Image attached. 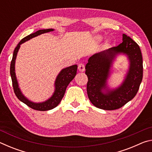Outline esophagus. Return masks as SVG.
Instances as JSON below:
<instances>
[{
    "instance_id": "esophagus-1",
    "label": "esophagus",
    "mask_w": 152,
    "mask_h": 152,
    "mask_svg": "<svg viewBox=\"0 0 152 152\" xmlns=\"http://www.w3.org/2000/svg\"><path fill=\"white\" fill-rule=\"evenodd\" d=\"M78 69L80 72H84L85 70V66L83 64H80L78 65Z\"/></svg>"
}]
</instances>
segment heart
Segmentation results:
<instances>
[{
	"label": "heart",
	"mask_w": 152,
	"mask_h": 152,
	"mask_svg": "<svg viewBox=\"0 0 152 152\" xmlns=\"http://www.w3.org/2000/svg\"><path fill=\"white\" fill-rule=\"evenodd\" d=\"M97 39H98V40H101V39H102V37H101V36H98V37H97Z\"/></svg>",
	"instance_id": "1"
}]
</instances>
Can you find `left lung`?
<instances>
[{"mask_svg":"<svg viewBox=\"0 0 152 152\" xmlns=\"http://www.w3.org/2000/svg\"><path fill=\"white\" fill-rule=\"evenodd\" d=\"M119 54L128 56L129 70L122 84L115 89L107 88V80L113 62ZM88 76L87 94L91 102L103 110H115L135 97L143 78V60L140 46L132 38L123 34V42L107 50L95 53L85 66Z\"/></svg>","mask_w":152,"mask_h":152,"instance_id":"8db88e82","label":"left lung"}]
</instances>
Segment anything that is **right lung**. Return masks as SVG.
<instances>
[{
    "label": "right lung",
    "instance_id": "1",
    "mask_svg": "<svg viewBox=\"0 0 152 152\" xmlns=\"http://www.w3.org/2000/svg\"><path fill=\"white\" fill-rule=\"evenodd\" d=\"M53 30H54L53 29H41L26 36V37L23 38V39H22L21 41L18 43L17 47L15 49L11 63V67H10V74H11L12 79V86H13L15 94L18 98V99L23 102L25 104H27L28 107L31 108V109L37 110H41V111H45V110H51L58 106L59 103L61 102L62 98L64 97V95L65 94L67 86H68L69 83H70V82L74 78V77H75L77 72V68H78V66L75 64V65L67 67L66 68L62 69V70L60 71V72L58 74L57 78L56 79L54 84L55 91L52 96H51L50 99H48L47 101H45L44 102H34L29 101V99H27V98L23 94L22 92L20 91V89L19 86V84H18L17 82L16 74H15V60H16L17 55L18 51H19L20 46L22 43H23L24 42H27V41L32 39L33 37H37V36L41 34H43V33L53 31Z\"/></svg>",
    "mask_w": 152,
    "mask_h": 152
}]
</instances>
